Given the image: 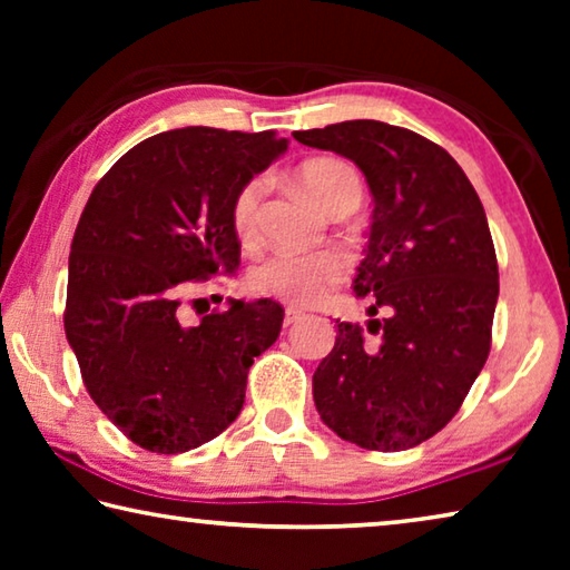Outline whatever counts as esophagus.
<instances>
[{"label":"esophagus","instance_id":"esophagus-1","mask_svg":"<svg viewBox=\"0 0 570 570\" xmlns=\"http://www.w3.org/2000/svg\"><path fill=\"white\" fill-rule=\"evenodd\" d=\"M302 320H304V312H298V308H286L284 312V326H292Z\"/></svg>","mask_w":570,"mask_h":570}]
</instances>
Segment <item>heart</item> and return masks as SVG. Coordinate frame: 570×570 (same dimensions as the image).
<instances>
[{"mask_svg":"<svg viewBox=\"0 0 570 570\" xmlns=\"http://www.w3.org/2000/svg\"><path fill=\"white\" fill-rule=\"evenodd\" d=\"M304 188L316 204L330 210L342 198H362V180L350 163L336 158L308 160L298 170ZM266 196V178H250L238 188L230 204V224L244 246H254L262 226V204ZM346 274V264L340 254H294L282 250L254 268L250 288L264 296H276L288 304H316L330 294Z\"/></svg>","mask_w":570,"mask_h":570,"instance_id":"1","label":"heart"}]
</instances>
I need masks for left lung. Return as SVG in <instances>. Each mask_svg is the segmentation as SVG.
Segmentation results:
<instances>
[{
    "label": "left lung",
    "instance_id": "1",
    "mask_svg": "<svg viewBox=\"0 0 570 570\" xmlns=\"http://www.w3.org/2000/svg\"><path fill=\"white\" fill-rule=\"evenodd\" d=\"M294 138L356 163L374 198L352 286L372 298L377 340L336 322L314 372L316 410L364 450L414 448L455 417L490 354L498 258L485 210L455 158L407 128L346 120Z\"/></svg>",
    "mask_w": 570,
    "mask_h": 570
}]
</instances>
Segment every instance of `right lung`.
Here are the masks:
<instances>
[{
	"instance_id": "right-lung-1",
	"label": "right lung",
	"mask_w": 570,
	"mask_h": 570,
	"mask_svg": "<svg viewBox=\"0 0 570 570\" xmlns=\"http://www.w3.org/2000/svg\"><path fill=\"white\" fill-rule=\"evenodd\" d=\"M286 146L274 130H168L130 148L90 193L65 334L90 397L135 445L188 452L244 407L248 366L276 342L284 308L234 298L188 326L180 304L186 282L236 272L230 204Z\"/></svg>"
}]
</instances>
